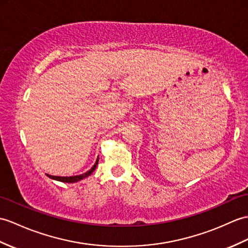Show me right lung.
Wrapping results in <instances>:
<instances>
[{"label": "right lung", "instance_id": "right-lung-1", "mask_svg": "<svg viewBox=\"0 0 248 248\" xmlns=\"http://www.w3.org/2000/svg\"><path fill=\"white\" fill-rule=\"evenodd\" d=\"M98 159H99V158H97L95 165H94L93 167H92V168H91L88 172H85V173H83V174L75 175V176H55V175H48V174H47V176L50 177V178H53V180L60 181V182H63V183H76V182H78V181L83 180V178L88 177L89 175H91L92 173H93V171L96 169V167H97V165H98Z\"/></svg>", "mask_w": 248, "mask_h": 248}]
</instances>
